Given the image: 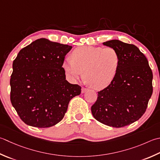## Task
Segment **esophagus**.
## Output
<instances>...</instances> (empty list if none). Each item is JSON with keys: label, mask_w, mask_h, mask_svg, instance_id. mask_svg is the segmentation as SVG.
I'll use <instances>...</instances> for the list:
<instances>
[{"label": "esophagus", "mask_w": 160, "mask_h": 160, "mask_svg": "<svg viewBox=\"0 0 160 160\" xmlns=\"http://www.w3.org/2000/svg\"><path fill=\"white\" fill-rule=\"evenodd\" d=\"M87 89L85 88V87H82V89H81V92L83 93L85 92H87Z\"/></svg>", "instance_id": "obj_1"}]
</instances>
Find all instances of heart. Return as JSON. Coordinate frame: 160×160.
<instances>
[{
	"label": "heart",
	"instance_id": "obj_1",
	"mask_svg": "<svg viewBox=\"0 0 160 160\" xmlns=\"http://www.w3.org/2000/svg\"><path fill=\"white\" fill-rule=\"evenodd\" d=\"M120 56L112 47L82 46L72 52V59L67 58L63 67L67 76L76 81L83 77L93 89L101 90L110 84L117 76Z\"/></svg>",
	"mask_w": 160,
	"mask_h": 160
}]
</instances>
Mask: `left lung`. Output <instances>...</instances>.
<instances>
[{"label": "left lung", "instance_id": "obj_1", "mask_svg": "<svg viewBox=\"0 0 160 160\" xmlns=\"http://www.w3.org/2000/svg\"><path fill=\"white\" fill-rule=\"evenodd\" d=\"M120 56L114 80L98 92L91 110L96 119L114 128L128 126L145 113L152 93V72L146 56L136 46L114 39L103 43Z\"/></svg>", "mask_w": 160, "mask_h": 160}]
</instances>
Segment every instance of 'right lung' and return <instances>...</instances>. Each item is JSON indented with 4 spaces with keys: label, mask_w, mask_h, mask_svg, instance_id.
<instances>
[{
    "label": "right lung",
    "mask_w": 160,
    "mask_h": 160,
    "mask_svg": "<svg viewBox=\"0 0 160 160\" xmlns=\"http://www.w3.org/2000/svg\"><path fill=\"white\" fill-rule=\"evenodd\" d=\"M72 46L39 39L22 48L13 62L10 101L28 126L49 128L64 118L81 87L66 80L62 65Z\"/></svg>",
    "instance_id": "1"
}]
</instances>
